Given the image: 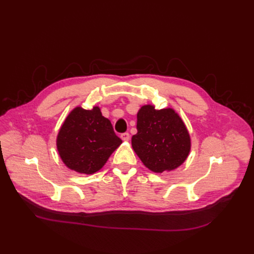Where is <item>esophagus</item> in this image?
<instances>
[{
	"label": "esophagus",
	"instance_id": "1",
	"mask_svg": "<svg viewBox=\"0 0 254 254\" xmlns=\"http://www.w3.org/2000/svg\"><path fill=\"white\" fill-rule=\"evenodd\" d=\"M120 138H122L124 141H128L130 136H129L128 132H124V134H122V136H120Z\"/></svg>",
	"mask_w": 254,
	"mask_h": 254
}]
</instances>
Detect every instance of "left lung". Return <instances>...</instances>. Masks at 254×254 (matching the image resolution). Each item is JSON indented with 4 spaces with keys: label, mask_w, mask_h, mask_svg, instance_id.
<instances>
[{
    "label": "left lung",
    "mask_w": 254,
    "mask_h": 254,
    "mask_svg": "<svg viewBox=\"0 0 254 254\" xmlns=\"http://www.w3.org/2000/svg\"><path fill=\"white\" fill-rule=\"evenodd\" d=\"M137 130L131 137L132 149L154 173L177 169L190 152L189 129L174 109L142 106L137 113Z\"/></svg>",
    "instance_id": "8db88e82"
}]
</instances>
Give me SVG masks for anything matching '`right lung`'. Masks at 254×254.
<instances>
[{
    "label": "right lung",
    "mask_w": 254,
    "mask_h": 254,
    "mask_svg": "<svg viewBox=\"0 0 254 254\" xmlns=\"http://www.w3.org/2000/svg\"><path fill=\"white\" fill-rule=\"evenodd\" d=\"M123 143L111 122L102 115L100 107L86 110L75 108L65 117L57 137V148L63 163L80 174L100 171Z\"/></svg>",
    "instance_id": "right-lung-1"
}]
</instances>
